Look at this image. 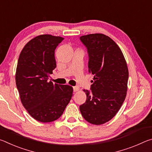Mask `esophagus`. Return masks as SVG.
<instances>
[{
	"instance_id": "34e87169",
	"label": "esophagus",
	"mask_w": 152,
	"mask_h": 152,
	"mask_svg": "<svg viewBox=\"0 0 152 152\" xmlns=\"http://www.w3.org/2000/svg\"><path fill=\"white\" fill-rule=\"evenodd\" d=\"M73 88H74V92H78L79 90H80V88H79L78 86H74Z\"/></svg>"
}]
</instances>
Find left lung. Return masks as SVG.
Returning a JSON list of instances; mask_svg holds the SVG:
<instances>
[{"mask_svg":"<svg viewBox=\"0 0 152 152\" xmlns=\"http://www.w3.org/2000/svg\"><path fill=\"white\" fill-rule=\"evenodd\" d=\"M88 50V72L94 75L91 91L84 90L80 110L86 121L102 125L119 111L127 94L129 71L122 51L109 36L94 33L80 37Z\"/></svg>","mask_w":152,"mask_h":152,"instance_id":"8db88e82","label":"left lung"}]
</instances>
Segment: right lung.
I'll list each match as a JSON object with an SVG mask.
<instances>
[{"label":"right lung","instance_id":"add662e5","mask_svg":"<svg viewBox=\"0 0 152 152\" xmlns=\"http://www.w3.org/2000/svg\"><path fill=\"white\" fill-rule=\"evenodd\" d=\"M62 40L60 36L38 35L27 43L18 60L15 81L20 101L39 122L59 119L72 96V86L48 81L56 68L55 50Z\"/></svg>","mask_w":152,"mask_h":152}]
</instances>
